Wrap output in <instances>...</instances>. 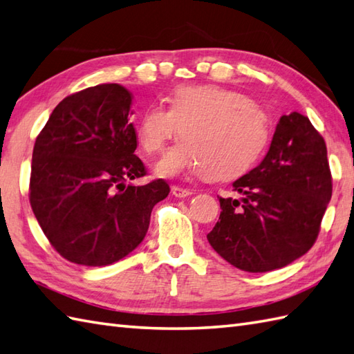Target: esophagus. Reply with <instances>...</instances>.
I'll list each match as a JSON object with an SVG mask.
<instances>
[{"label":"esophagus","instance_id":"1","mask_svg":"<svg viewBox=\"0 0 354 354\" xmlns=\"http://www.w3.org/2000/svg\"><path fill=\"white\" fill-rule=\"evenodd\" d=\"M171 192L177 198H186V197H189V195H192V191L183 189V187H180V186H172L171 187Z\"/></svg>","mask_w":354,"mask_h":354}]
</instances>
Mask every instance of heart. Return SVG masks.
Wrapping results in <instances>:
<instances>
[{"instance_id": "b5f03b06", "label": "heart", "mask_w": 354, "mask_h": 354, "mask_svg": "<svg viewBox=\"0 0 354 354\" xmlns=\"http://www.w3.org/2000/svg\"><path fill=\"white\" fill-rule=\"evenodd\" d=\"M178 129L183 139L157 163V176L201 172L210 180H233L253 167L270 138L263 109L218 84L178 86L168 95V109L151 106L140 116L136 138L156 156Z\"/></svg>"}]
</instances>
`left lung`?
<instances>
[{
    "mask_svg": "<svg viewBox=\"0 0 354 354\" xmlns=\"http://www.w3.org/2000/svg\"><path fill=\"white\" fill-rule=\"evenodd\" d=\"M241 200L221 198V215L207 241L216 253L248 272L274 271L315 243L332 198L323 136L308 116L283 115L263 160L233 183Z\"/></svg>",
    "mask_w": 354,
    "mask_h": 354,
    "instance_id": "1",
    "label": "left lung"
}]
</instances>
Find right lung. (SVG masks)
<instances>
[{
	"label": "right lung",
	"instance_id": "obj_1",
	"mask_svg": "<svg viewBox=\"0 0 354 354\" xmlns=\"http://www.w3.org/2000/svg\"><path fill=\"white\" fill-rule=\"evenodd\" d=\"M131 93L107 83L75 92L54 109L36 138L30 204L45 236L66 261L104 266L144 241L151 210L169 185L153 180L135 154Z\"/></svg>",
	"mask_w": 354,
	"mask_h": 354
}]
</instances>
